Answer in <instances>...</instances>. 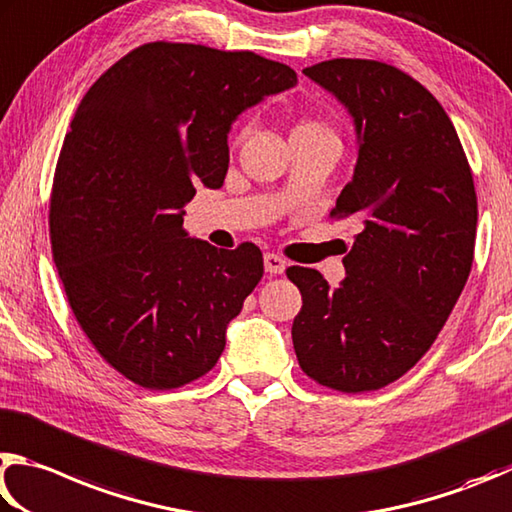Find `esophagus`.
<instances>
[{
  "mask_svg": "<svg viewBox=\"0 0 512 512\" xmlns=\"http://www.w3.org/2000/svg\"><path fill=\"white\" fill-rule=\"evenodd\" d=\"M263 261H265V272L270 274H283L285 267H288L279 254H265Z\"/></svg>",
  "mask_w": 512,
  "mask_h": 512,
  "instance_id": "esophagus-1",
  "label": "esophagus"
}]
</instances>
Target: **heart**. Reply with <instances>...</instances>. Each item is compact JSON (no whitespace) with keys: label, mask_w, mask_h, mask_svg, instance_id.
Returning a JSON list of instances; mask_svg holds the SVG:
<instances>
[{"label":"heart","mask_w":512,"mask_h":512,"mask_svg":"<svg viewBox=\"0 0 512 512\" xmlns=\"http://www.w3.org/2000/svg\"><path fill=\"white\" fill-rule=\"evenodd\" d=\"M294 132H301V134H333V130H330L328 125L321 123V121H303V123L297 125V128H294Z\"/></svg>","instance_id":"1"}]
</instances>
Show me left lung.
I'll return each mask as SVG.
<instances>
[{
    "instance_id": "obj_1",
    "label": "left lung",
    "mask_w": 512,
    "mask_h": 512,
    "mask_svg": "<svg viewBox=\"0 0 512 512\" xmlns=\"http://www.w3.org/2000/svg\"><path fill=\"white\" fill-rule=\"evenodd\" d=\"M357 134V164L333 209L360 233L339 288L288 267L303 299L292 342L303 373L362 393L402 378L441 333L470 276L477 238L472 170L450 116L405 71L335 58L303 69Z\"/></svg>"
}]
</instances>
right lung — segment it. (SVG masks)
<instances>
[{
	"label": "right lung",
	"mask_w": 512,
	"mask_h": 512,
	"mask_svg": "<svg viewBox=\"0 0 512 512\" xmlns=\"http://www.w3.org/2000/svg\"><path fill=\"white\" fill-rule=\"evenodd\" d=\"M294 85L254 51L148 42L80 101L53 175V263L98 355L139 387L209 373L261 281V249L188 238L184 204L222 186L238 114Z\"/></svg>",
	"instance_id": "right-lung-1"
}]
</instances>
